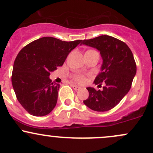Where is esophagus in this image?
<instances>
[{
	"mask_svg": "<svg viewBox=\"0 0 153 153\" xmlns=\"http://www.w3.org/2000/svg\"><path fill=\"white\" fill-rule=\"evenodd\" d=\"M71 87L73 88V89L75 90H80V87L77 86V85H71Z\"/></svg>",
	"mask_w": 153,
	"mask_h": 153,
	"instance_id": "obj_1",
	"label": "esophagus"
}]
</instances>
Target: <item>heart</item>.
<instances>
[{"label": "heart", "instance_id": "heart-1", "mask_svg": "<svg viewBox=\"0 0 153 153\" xmlns=\"http://www.w3.org/2000/svg\"><path fill=\"white\" fill-rule=\"evenodd\" d=\"M89 51H94V50H89ZM74 79L78 83H85L86 82V78L82 74H75L74 76Z\"/></svg>", "mask_w": 153, "mask_h": 153}]
</instances>
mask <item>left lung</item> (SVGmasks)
<instances>
[{"mask_svg":"<svg viewBox=\"0 0 153 153\" xmlns=\"http://www.w3.org/2000/svg\"><path fill=\"white\" fill-rule=\"evenodd\" d=\"M82 44L100 51L103 59L101 72L94 83L103 90L88 88L89 97L83 101L96 111H106L115 107L131 89L136 73V65L128 46L119 39L107 35L85 39Z\"/></svg>","mask_w":153,"mask_h":153,"instance_id":"1","label":"left lung"}]
</instances>
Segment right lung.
I'll list each match as a JSON object with an SVG mask.
<instances>
[{"instance_id": "add662e5", "label": "right lung", "mask_w": 153, "mask_h": 153, "mask_svg": "<svg viewBox=\"0 0 153 153\" xmlns=\"http://www.w3.org/2000/svg\"><path fill=\"white\" fill-rule=\"evenodd\" d=\"M82 42L43 37L19 51L11 82L18 101L31 115H47L55 107L60 85L52 82L50 72L62 66L71 51Z\"/></svg>"}]
</instances>
